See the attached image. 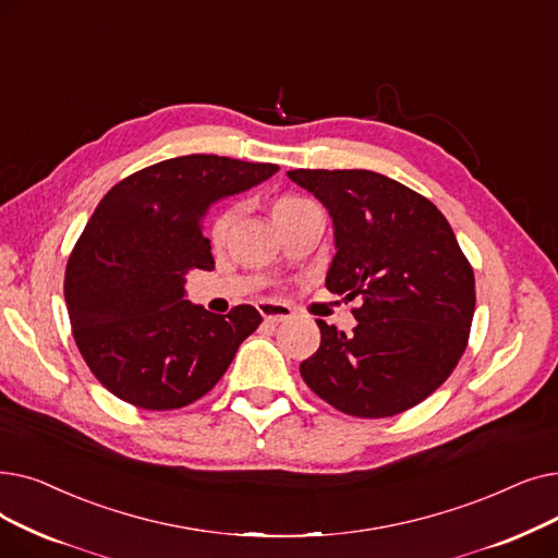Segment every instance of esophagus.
Masks as SVG:
<instances>
[{
    "mask_svg": "<svg viewBox=\"0 0 558 558\" xmlns=\"http://www.w3.org/2000/svg\"><path fill=\"white\" fill-rule=\"evenodd\" d=\"M258 311L268 323H283L288 317H293V308L279 302H258Z\"/></svg>",
    "mask_w": 558,
    "mask_h": 558,
    "instance_id": "34e87169",
    "label": "esophagus"
}]
</instances>
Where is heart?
I'll return each mask as SVG.
<instances>
[{"label":"heart","instance_id":"obj_1","mask_svg":"<svg viewBox=\"0 0 558 558\" xmlns=\"http://www.w3.org/2000/svg\"><path fill=\"white\" fill-rule=\"evenodd\" d=\"M306 199H302V197H281L277 204H275V208H272V214H275V218L277 216H281L283 210H288V208H295V206H300V204H304ZM233 218H235V210H225V214L214 222V231H210V235H214V241L216 243H220L222 238H225V233H227V229L231 227V222H233Z\"/></svg>","mask_w":558,"mask_h":558}]
</instances>
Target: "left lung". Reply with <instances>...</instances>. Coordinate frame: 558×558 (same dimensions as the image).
<instances>
[{"label":"left lung","mask_w":558,"mask_h":558,"mask_svg":"<svg viewBox=\"0 0 558 558\" xmlns=\"http://www.w3.org/2000/svg\"><path fill=\"white\" fill-rule=\"evenodd\" d=\"M333 222L329 293L361 298L352 333L325 320L300 365L333 409L388 417L420 404L452 375L474 315V275L440 210L369 170H290Z\"/></svg>","instance_id":"left-lung-1"}]
</instances>
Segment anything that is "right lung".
Returning <instances> with one entry per match:
<instances>
[{"mask_svg":"<svg viewBox=\"0 0 558 558\" xmlns=\"http://www.w3.org/2000/svg\"><path fill=\"white\" fill-rule=\"evenodd\" d=\"M279 172L216 154L154 163L116 183L78 238L65 270L76 348L99 384L147 411L189 407L227 373L260 313L227 315L185 300V275L214 270L202 220L210 204Z\"/></svg>","mask_w":558,"mask_h":558,"instance_id":"add662e5","label":"right lung"}]
</instances>
